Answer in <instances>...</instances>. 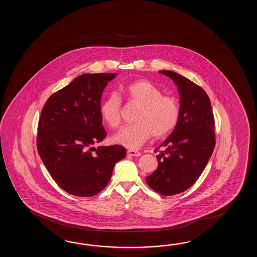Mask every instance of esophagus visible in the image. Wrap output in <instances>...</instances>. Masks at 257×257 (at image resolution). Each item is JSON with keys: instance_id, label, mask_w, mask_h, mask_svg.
<instances>
[{"instance_id": "obj_1", "label": "esophagus", "mask_w": 257, "mask_h": 257, "mask_svg": "<svg viewBox=\"0 0 257 257\" xmlns=\"http://www.w3.org/2000/svg\"><path fill=\"white\" fill-rule=\"evenodd\" d=\"M127 154L131 156H134V157H139V156H141L142 153L138 151H135V150H127Z\"/></svg>"}]
</instances>
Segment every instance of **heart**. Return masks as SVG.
I'll use <instances>...</instances> for the list:
<instances>
[{"mask_svg": "<svg viewBox=\"0 0 257 257\" xmlns=\"http://www.w3.org/2000/svg\"><path fill=\"white\" fill-rule=\"evenodd\" d=\"M128 102L141 104L137 112L136 123L124 126L112 138L113 142L131 149H138L151 137L165 136L175 128L179 118V102L163 92L148 80H138L121 88ZM122 102L116 93H110L100 105V114L111 127L121 123Z\"/></svg>", "mask_w": 257, "mask_h": 257, "instance_id": "1", "label": "heart"}]
</instances>
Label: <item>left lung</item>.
Wrapping results in <instances>:
<instances>
[{
  "label": "left lung",
  "instance_id": "obj_1",
  "mask_svg": "<svg viewBox=\"0 0 257 257\" xmlns=\"http://www.w3.org/2000/svg\"><path fill=\"white\" fill-rule=\"evenodd\" d=\"M177 85L180 118L160 147L158 167L146 177L149 186L173 196L193 186L207 166L215 147L214 115L208 94L195 82L172 71H160Z\"/></svg>",
  "mask_w": 257,
  "mask_h": 257
}]
</instances>
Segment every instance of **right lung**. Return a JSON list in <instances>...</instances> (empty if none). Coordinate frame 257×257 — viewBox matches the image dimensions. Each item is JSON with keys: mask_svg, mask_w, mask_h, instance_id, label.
<instances>
[{"mask_svg": "<svg viewBox=\"0 0 257 257\" xmlns=\"http://www.w3.org/2000/svg\"><path fill=\"white\" fill-rule=\"evenodd\" d=\"M115 73L82 74L46 102L38 126L39 156L55 182L69 194L93 197L109 183L115 164L126 156L121 145L98 146L106 132L101 97Z\"/></svg>", "mask_w": 257, "mask_h": 257, "instance_id": "add662e5", "label": "right lung"}]
</instances>
